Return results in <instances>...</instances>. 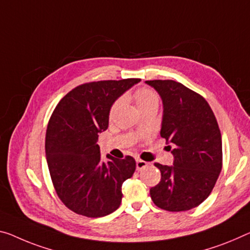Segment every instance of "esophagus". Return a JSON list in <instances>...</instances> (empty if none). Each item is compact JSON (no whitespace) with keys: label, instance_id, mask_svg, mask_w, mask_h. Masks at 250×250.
<instances>
[{"label":"esophagus","instance_id":"obj_1","mask_svg":"<svg viewBox=\"0 0 250 250\" xmlns=\"http://www.w3.org/2000/svg\"><path fill=\"white\" fill-rule=\"evenodd\" d=\"M148 165V163L146 162V161H143V160H141V159H138V160H136V170L137 171H142L143 170V168H145Z\"/></svg>","mask_w":250,"mask_h":250}]
</instances>
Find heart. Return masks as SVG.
Returning a JSON list of instances; mask_svg holds the SVG:
<instances>
[{
  "label": "heart",
  "mask_w": 250,
  "mask_h": 250,
  "mask_svg": "<svg viewBox=\"0 0 250 250\" xmlns=\"http://www.w3.org/2000/svg\"><path fill=\"white\" fill-rule=\"evenodd\" d=\"M134 98L137 104L138 108L143 109L145 107L148 106H159L160 97L154 90L149 89V88H138V89L134 93ZM120 105V101H116L112 106V112L117 108Z\"/></svg>",
  "instance_id": "heart-1"
}]
</instances>
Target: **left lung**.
I'll return each mask as SVG.
<instances>
[{
	"label": "left lung",
	"instance_id": "left-lung-1",
	"mask_svg": "<svg viewBox=\"0 0 250 250\" xmlns=\"http://www.w3.org/2000/svg\"><path fill=\"white\" fill-rule=\"evenodd\" d=\"M163 102L161 137L168 146L173 165L155 163L161 181L149 194L159 208L187 211L209 197L222 167V143L216 116L208 102L174 80H147Z\"/></svg>",
	"mask_w": 250,
	"mask_h": 250
}]
</instances>
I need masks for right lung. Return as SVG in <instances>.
Returning <instances> with one entry per match:
<instances>
[{"mask_svg": "<svg viewBox=\"0 0 250 250\" xmlns=\"http://www.w3.org/2000/svg\"><path fill=\"white\" fill-rule=\"evenodd\" d=\"M138 78L101 80L77 86L61 99L45 133V156L53 188L68 209L88 218L114 212L122 186L136 168L132 156L103 162L98 134L108 127L110 107Z\"/></svg>", "mask_w": 250, "mask_h": 250, "instance_id": "obj_1", "label": "right lung"}]
</instances>
